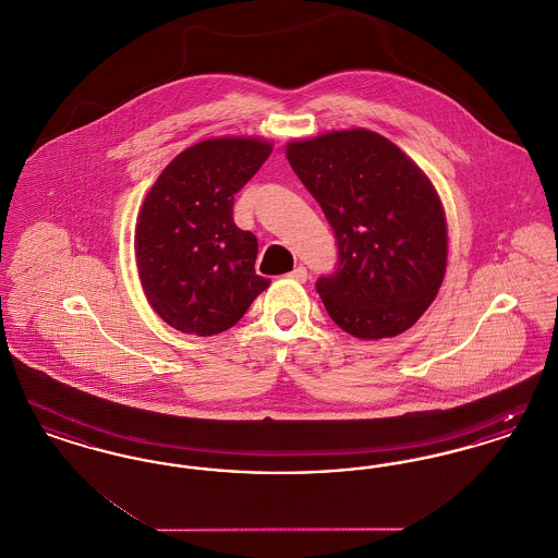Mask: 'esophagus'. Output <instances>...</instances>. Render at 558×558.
<instances>
[{"mask_svg": "<svg viewBox=\"0 0 558 558\" xmlns=\"http://www.w3.org/2000/svg\"><path fill=\"white\" fill-rule=\"evenodd\" d=\"M292 280H296V282H307V278H310V274H307V267L296 266L292 269L291 274Z\"/></svg>", "mask_w": 558, "mask_h": 558, "instance_id": "34e87169", "label": "esophagus"}]
</instances>
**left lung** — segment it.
<instances>
[{"mask_svg":"<svg viewBox=\"0 0 558 558\" xmlns=\"http://www.w3.org/2000/svg\"><path fill=\"white\" fill-rule=\"evenodd\" d=\"M287 159L337 239V267L316 282L328 316L357 339L414 326L448 264L446 215L421 167L368 130L291 142Z\"/></svg>","mask_w":558,"mask_h":558,"instance_id":"obj_1","label":"left lung"}]
</instances>
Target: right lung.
Returning <instances> with one entry per match:
<instances>
[{
	"instance_id": "add662e5",
	"label": "right lung",
	"mask_w": 558,
	"mask_h": 558,
	"mask_svg": "<svg viewBox=\"0 0 558 558\" xmlns=\"http://www.w3.org/2000/svg\"><path fill=\"white\" fill-rule=\"evenodd\" d=\"M271 144L217 137L186 148L150 187L135 226V259L153 310L180 332L232 328L269 280L255 274L257 239L234 223V194Z\"/></svg>"
}]
</instances>
